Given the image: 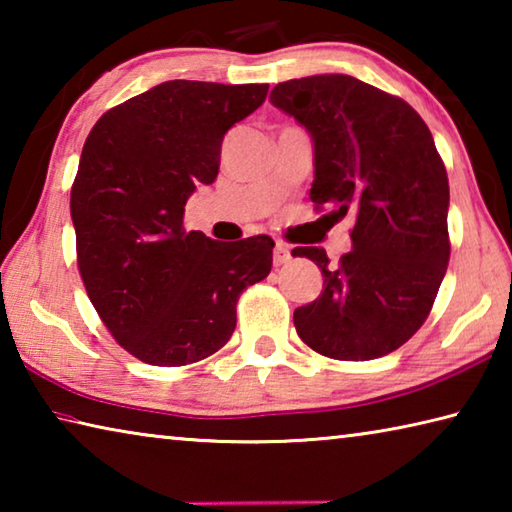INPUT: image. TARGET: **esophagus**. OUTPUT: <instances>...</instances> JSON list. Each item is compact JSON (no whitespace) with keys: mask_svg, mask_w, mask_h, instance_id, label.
Wrapping results in <instances>:
<instances>
[{"mask_svg":"<svg viewBox=\"0 0 512 512\" xmlns=\"http://www.w3.org/2000/svg\"><path fill=\"white\" fill-rule=\"evenodd\" d=\"M289 262H291V248L287 244H282V241H277L275 248H273V264L282 266V264H289Z\"/></svg>","mask_w":512,"mask_h":512,"instance_id":"1","label":"esophagus"}]
</instances>
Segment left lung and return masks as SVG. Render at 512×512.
I'll return each mask as SVG.
<instances>
[{
  "instance_id": "8db88e82",
  "label": "left lung",
  "mask_w": 512,
  "mask_h": 512,
  "mask_svg": "<svg viewBox=\"0 0 512 512\" xmlns=\"http://www.w3.org/2000/svg\"><path fill=\"white\" fill-rule=\"evenodd\" d=\"M271 103L314 142L311 201L357 214L336 268L323 248H293L325 277L293 325L329 359L384 357L427 320L449 262V183L431 131L400 97L345 74L277 83Z\"/></svg>"
}]
</instances>
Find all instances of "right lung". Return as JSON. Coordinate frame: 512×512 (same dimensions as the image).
I'll return each mask as SVG.
<instances>
[{
	"label": "right lung",
	"instance_id": "right-lung-1",
	"mask_svg": "<svg viewBox=\"0 0 512 512\" xmlns=\"http://www.w3.org/2000/svg\"><path fill=\"white\" fill-rule=\"evenodd\" d=\"M266 92L167 81L108 110L85 140L69 198L79 271L103 325L144 363L187 366L221 350L239 293L271 273V237L183 228L187 198L216 180L225 133Z\"/></svg>",
	"mask_w": 512,
	"mask_h": 512
}]
</instances>
